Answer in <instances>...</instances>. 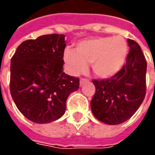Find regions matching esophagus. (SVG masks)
I'll list each match as a JSON object with an SVG mask.
<instances>
[{
    "instance_id": "1",
    "label": "esophagus",
    "mask_w": 155,
    "mask_h": 155,
    "mask_svg": "<svg viewBox=\"0 0 155 155\" xmlns=\"http://www.w3.org/2000/svg\"><path fill=\"white\" fill-rule=\"evenodd\" d=\"M87 82L86 79H84V78H81L80 79V86H82V85H84L85 83Z\"/></svg>"
}]
</instances>
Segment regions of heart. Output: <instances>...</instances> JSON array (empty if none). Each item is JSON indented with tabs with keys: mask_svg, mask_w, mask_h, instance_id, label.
I'll return each mask as SVG.
<instances>
[{
	"mask_svg": "<svg viewBox=\"0 0 155 155\" xmlns=\"http://www.w3.org/2000/svg\"><path fill=\"white\" fill-rule=\"evenodd\" d=\"M128 54V45L122 36L95 37L79 41L76 50L65 48L63 60L72 76L84 72L91 64L93 74L101 79L110 78L124 66Z\"/></svg>",
	"mask_w": 155,
	"mask_h": 155,
	"instance_id": "b5f03b06",
	"label": "heart"
}]
</instances>
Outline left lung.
Returning <instances> with one entry per match:
<instances>
[{
	"label": "left lung",
	"mask_w": 155,
	"mask_h": 155,
	"mask_svg": "<svg viewBox=\"0 0 155 155\" xmlns=\"http://www.w3.org/2000/svg\"><path fill=\"white\" fill-rule=\"evenodd\" d=\"M126 64L114 77L93 80L96 92L91 102L93 115L100 122L116 125L126 122L139 109L146 94L147 62L140 46L128 39Z\"/></svg>",
	"instance_id": "8db88e82"
}]
</instances>
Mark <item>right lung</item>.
Wrapping results in <instances>:
<instances>
[{
  "label": "right lung",
  "instance_id": "1",
  "mask_svg": "<svg viewBox=\"0 0 155 155\" xmlns=\"http://www.w3.org/2000/svg\"><path fill=\"white\" fill-rule=\"evenodd\" d=\"M64 37L53 33L23 41L11 58L12 98L22 115L33 122L59 119L69 95L79 88V79L63 71Z\"/></svg>",
  "mask_w": 155,
  "mask_h": 155
}]
</instances>
